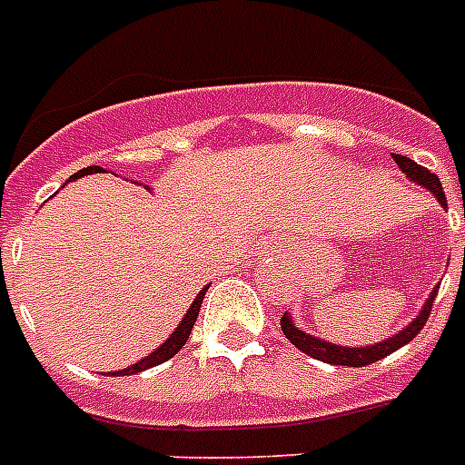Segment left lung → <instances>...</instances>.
Returning a JSON list of instances; mask_svg holds the SVG:
<instances>
[{
	"label": "left lung",
	"instance_id": "obj_1",
	"mask_svg": "<svg viewBox=\"0 0 465 465\" xmlns=\"http://www.w3.org/2000/svg\"><path fill=\"white\" fill-rule=\"evenodd\" d=\"M393 161L398 163V168L403 171L411 181L420 183V185H425L430 188L437 195V200L441 203V207H447V197H444V190H441V181L440 175L430 173L425 166H420L415 163L412 159L408 156H401V154H393ZM463 217H465V210H463ZM437 292L434 290L430 294V299L425 302V309L420 311V316L412 321L411 325H405L403 331L396 332L393 338L383 340V342H376V345H369V347H340V345H332V342H325V340H318V338H311L309 332L299 331L294 321L290 316L282 318V332L287 335L292 345L302 350L304 354L313 357V360H321V361H328V364H340V367H367V364H374V361L383 360L386 354L396 352L398 347L408 345L420 331H422V325L425 321L430 318V311L434 306V297H437Z\"/></svg>",
	"mask_w": 465,
	"mask_h": 465
}]
</instances>
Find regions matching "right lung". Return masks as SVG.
I'll return each mask as SVG.
<instances>
[{
  "instance_id": "add662e5",
  "label": "right lung",
  "mask_w": 465,
  "mask_h": 465,
  "mask_svg": "<svg viewBox=\"0 0 465 465\" xmlns=\"http://www.w3.org/2000/svg\"><path fill=\"white\" fill-rule=\"evenodd\" d=\"M98 171H104L101 166H89V168H82L79 173L72 175V181L74 178H82V175H89V173H98ZM210 290V287H204V290H200V294L195 297V302H193V306L188 309V313H185V318L181 321V325L175 328L173 332H171V338L163 342V345L159 347V350H154V352L149 354V357H144V360H140L137 364H133V367L123 369V371H115V374H123V376H130V374H137V371H144V369H152L156 367V364H161V361L171 360L178 350H181L185 342H188V335L190 331H193V325H195L197 321V313H200V306H203V299H204V292Z\"/></svg>"
}]
</instances>
